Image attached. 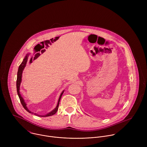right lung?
<instances>
[{
    "label": "right lung",
    "instance_id": "add662e5",
    "mask_svg": "<svg viewBox=\"0 0 147 147\" xmlns=\"http://www.w3.org/2000/svg\"><path fill=\"white\" fill-rule=\"evenodd\" d=\"M30 55V53H28L24 59H23L22 63H21V64L19 65V69H18V75H17V81H16V88H17V92H18V94L19 96V97L20 98V102H21V104L23 106L24 108L28 111L29 112V113H32V114H34V115H37V116H38V117H49V116H51V115H53L54 114H55L57 111H58V106H59V102H60V100H61V98L62 97V96L63 94V92L64 90H63L62 92L61 93L60 96H59V100H58V104L56 106V107L53 110L51 111L48 113L47 114H45V115H39V114H37V113H34L32 111H30L29 109L28 108V107L26 106V104L24 101V99L23 98V97H22V96L20 94V84L21 83V81H22V72L24 71V68L26 66V64L27 63V61H28V57Z\"/></svg>",
    "mask_w": 147,
    "mask_h": 147
}]
</instances>
